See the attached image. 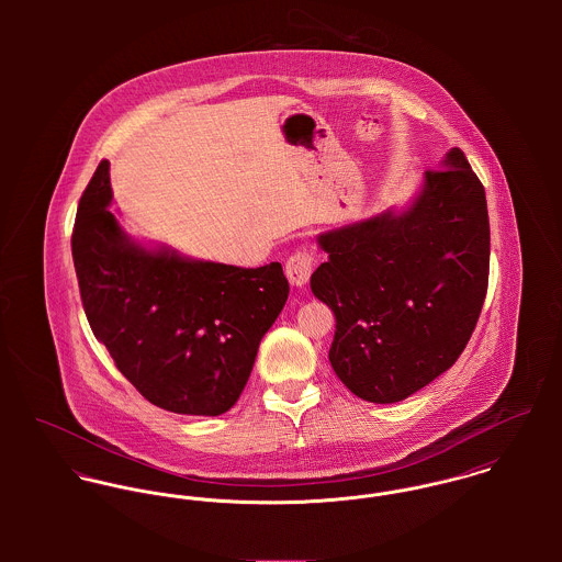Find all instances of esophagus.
Masks as SVG:
<instances>
[{
  "label": "esophagus",
  "mask_w": 562,
  "mask_h": 562,
  "mask_svg": "<svg viewBox=\"0 0 562 562\" xmlns=\"http://www.w3.org/2000/svg\"><path fill=\"white\" fill-rule=\"evenodd\" d=\"M314 272V255L307 250H296L285 261V277L294 288H303Z\"/></svg>",
  "instance_id": "esophagus-1"
}]
</instances>
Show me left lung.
I'll list each match as a JSON object with an SVG mask.
<instances>
[{
  "label": "left lung",
  "mask_w": 562,
  "mask_h": 562,
  "mask_svg": "<svg viewBox=\"0 0 562 562\" xmlns=\"http://www.w3.org/2000/svg\"><path fill=\"white\" fill-rule=\"evenodd\" d=\"M401 207L318 236L312 292L335 316L328 361L361 401L408 398L450 370L488 281L484 188L461 149Z\"/></svg>",
  "instance_id": "1"
}]
</instances>
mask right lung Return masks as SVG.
Returning a JSON list of instances; mask_svg holds the SVG:
<instances>
[{
	"label": "right lung",
	"instance_id": "1",
	"mask_svg": "<svg viewBox=\"0 0 562 562\" xmlns=\"http://www.w3.org/2000/svg\"><path fill=\"white\" fill-rule=\"evenodd\" d=\"M110 164L94 170L71 238L81 305L121 374L181 415L229 411L290 283L279 261L238 268L125 234L110 212Z\"/></svg>",
	"mask_w": 562,
	"mask_h": 562
}]
</instances>
